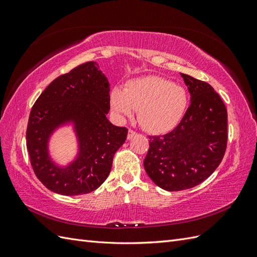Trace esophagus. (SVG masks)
Segmentation results:
<instances>
[{
	"label": "esophagus",
	"mask_w": 257,
	"mask_h": 257,
	"mask_svg": "<svg viewBox=\"0 0 257 257\" xmlns=\"http://www.w3.org/2000/svg\"><path fill=\"white\" fill-rule=\"evenodd\" d=\"M136 135H137L136 132L130 128V130H128V134H127V139L130 141V139H132V138H133V137H134V136H136Z\"/></svg>",
	"instance_id": "esophagus-1"
}]
</instances>
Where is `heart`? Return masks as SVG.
Here are the masks:
<instances>
[{
	"label": "heart",
	"instance_id": "1",
	"mask_svg": "<svg viewBox=\"0 0 257 257\" xmlns=\"http://www.w3.org/2000/svg\"><path fill=\"white\" fill-rule=\"evenodd\" d=\"M188 106V94L181 87L158 76L128 81L124 90L110 93L111 110L120 119L138 110V121L150 133H164L175 127Z\"/></svg>",
	"mask_w": 257,
	"mask_h": 257
}]
</instances>
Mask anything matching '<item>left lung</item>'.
<instances>
[{"label": "left lung", "mask_w": 257, "mask_h": 257, "mask_svg": "<svg viewBox=\"0 0 257 257\" xmlns=\"http://www.w3.org/2000/svg\"><path fill=\"white\" fill-rule=\"evenodd\" d=\"M191 105L168 134L149 136L144 167L151 180L166 191L194 188L220 165L227 144V110L209 83L181 74Z\"/></svg>", "instance_id": "8db88e82"}]
</instances>
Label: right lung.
I'll use <instances>...</instances> for the list:
<instances>
[{
	"instance_id": "obj_1",
	"label": "right lung",
	"mask_w": 257,
	"mask_h": 257,
	"mask_svg": "<svg viewBox=\"0 0 257 257\" xmlns=\"http://www.w3.org/2000/svg\"><path fill=\"white\" fill-rule=\"evenodd\" d=\"M109 82L94 61L54 79L36 99L27 128V148L36 177L48 190L65 196L88 194L109 175L114 153L125 143L127 128L107 119ZM72 123L79 143L76 158L60 167L49 154L58 128Z\"/></svg>"
}]
</instances>
